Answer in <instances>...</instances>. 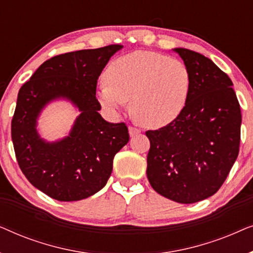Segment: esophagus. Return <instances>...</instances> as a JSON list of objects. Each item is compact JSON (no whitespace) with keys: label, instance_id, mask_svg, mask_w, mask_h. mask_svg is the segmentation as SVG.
Instances as JSON below:
<instances>
[{"label":"esophagus","instance_id":"1","mask_svg":"<svg viewBox=\"0 0 253 253\" xmlns=\"http://www.w3.org/2000/svg\"><path fill=\"white\" fill-rule=\"evenodd\" d=\"M141 132L140 129H138V127H134V126H129V134L131 137L133 136H137V134H139Z\"/></svg>","mask_w":253,"mask_h":253}]
</instances>
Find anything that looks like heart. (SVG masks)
<instances>
[{
	"label": "heart",
	"mask_w": 253,
	"mask_h": 253,
	"mask_svg": "<svg viewBox=\"0 0 253 253\" xmlns=\"http://www.w3.org/2000/svg\"><path fill=\"white\" fill-rule=\"evenodd\" d=\"M98 99L115 110L130 100L133 119L148 127L167 126L184 109L191 74L184 62L154 51H134L114 60L105 71Z\"/></svg>",
	"instance_id": "b5f03b06"
}]
</instances>
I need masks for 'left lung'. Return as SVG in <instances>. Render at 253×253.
Segmentation results:
<instances>
[{
  "mask_svg": "<svg viewBox=\"0 0 253 253\" xmlns=\"http://www.w3.org/2000/svg\"><path fill=\"white\" fill-rule=\"evenodd\" d=\"M191 74L182 113L151 143L146 174L155 191L181 204L213 196L226 181L240 152L242 115L233 82L210 58L175 48Z\"/></svg>",
  "mask_w": 253,
  "mask_h": 253,
  "instance_id": "obj_1",
  "label": "left lung"
}]
</instances>
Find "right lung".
<instances>
[{
    "instance_id": "add662e5",
    "label": "right lung",
    "mask_w": 253,
    "mask_h": 253,
    "mask_svg": "<svg viewBox=\"0 0 253 253\" xmlns=\"http://www.w3.org/2000/svg\"><path fill=\"white\" fill-rule=\"evenodd\" d=\"M121 44L57 55L43 62L18 92L11 121L16 159L29 182L50 198L76 202L106 185L115 154L129 141L126 123H109L99 114L96 83ZM67 98L81 114L63 140L49 143L36 131L47 103Z\"/></svg>"
}]
</instances>
